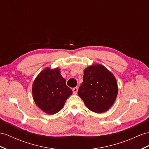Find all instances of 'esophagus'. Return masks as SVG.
<instances>
[{
  "label": "esophagus",
  "mask_w": 149,
  "mask_h": 149,
  "mask_svg": "<svg viewBox=\"0 0 149 149\" xmlns=\"http://www.w3.org/2000/svg\"><path fill=\"white\" fill-rule=\"evenodd\" d=\"M72 91H73V93L74 94H76L77 93V91H78V88L77 87H74L73 89H72Z\"/></svg>",
  "instance_id": "1"
}]
</instances>
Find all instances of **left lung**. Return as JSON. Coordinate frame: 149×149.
Returning <instances> with one entry per match:
<instances>
[{
	"label": "left lung",
	"mask_w": 149,
	"mask_h": 149,
	"mask_svg": "<svg viewBox=\"0 0 149 149\" xmlns=\"http://www.w3.org/2000/svg\"><path fill=\"white\" fill-rule=\"evenodd\" d=\"M78 94L91 111L97 113L105 112L116 100V79L103 65H93L84 70L83 82Z\"/></svg>",
	"instance_id": "obj_1"
}]
</instances>
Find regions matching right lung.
<instances>
[{
    "label": "right lung",
    "mask_w": 149,
    "mask_h": 149,
    "mask_svg": "<svg viewBox=\"0 0 149 149\" xmlns=\"http://www.w3.org/2000/svg\"><path fill=\"white\" fill-rule=\"evenodd\" d=\"M32 93L36 104L42 111L54 114L62 109L72 91L66 85L59 68H46L34 81Z\"/></svg>",
    "instance_id": "add662e5"
}]
</instances>
